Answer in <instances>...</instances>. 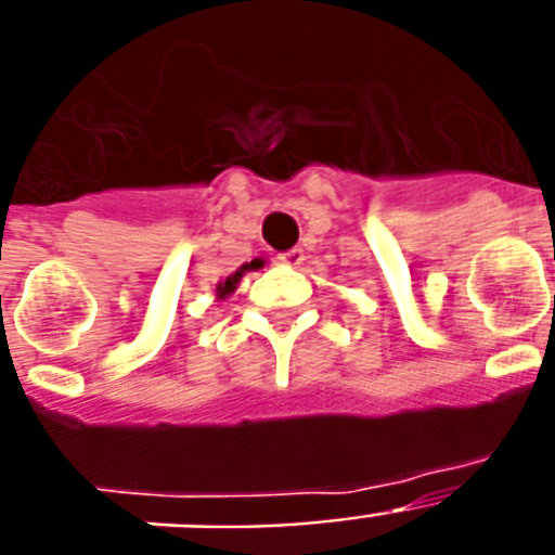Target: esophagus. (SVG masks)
<instances>
[{
	"instance_id": "34e87169",
	"label": "esophagus",
	"mask_w": 555,
	"mask_h": 555,
	"mask_svg": "<svg viewBox=\"0 0 555 555\" xmlns=\"http://www.w3.org/2000/svg\"><path fill=\"white\" fill-rule=\"evenodd\" d=\"M278 261L286 263V267H300V263L306 261V253H302L300 247H292V249H286V253L278 255Z\"/></svg>"
}]
</instances>
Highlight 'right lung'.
I'll list each match as a JSON object with an SVG mask.
<instances>
[{"instance_id": "1", "label": "right lung", "mask_w": 555, "mask_h": 555, "mask_svg": "<svg viewBox=\"0 0 555 555\" xmlns=\"http://www.w3.org/2000/svg\"><path fill=\"white\" fill-rule=\"evenodd\" d=\"M255 267H261V263H244V267L242 269H238V272H235V274H230V278H228V281H224V283H219V294H230V292H233V288H235V283H238V278H242V274L244 272H247V269H255Z\"/></svg>"}]
</instances>
